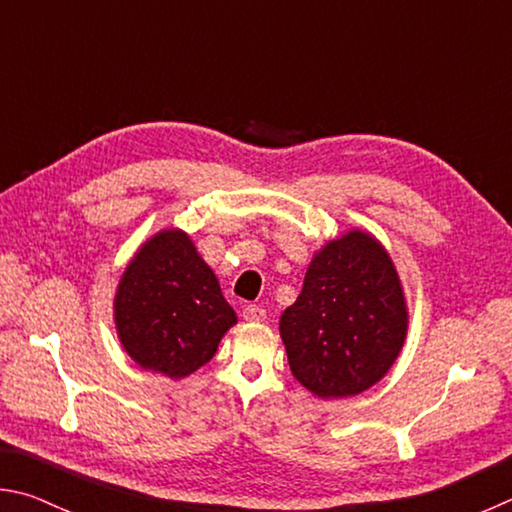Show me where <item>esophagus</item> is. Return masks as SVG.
Masks as SVG:
<instances>
[{"mask_svg": "<svg viewBox=\"0 0 512 512\" xmlns=\"http://www.w3.org/2000/svg\"><path fill=\"white\" fill-rule=\"evenodd\" d=\"M241 316H244V320H248V323H262L266 318V311L257 305H246L244 311H241Z\"/></svg>", "mask_w": 512, "mask_h": 512, "instance_id": "esophagus-1", "label": "esophagus"}]
</instances>
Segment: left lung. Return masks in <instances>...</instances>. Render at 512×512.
I'll return each mask as SVG.
<instances>
[{
  "mask_svg": "<svg viewBox=\"0 0 512 512\" xmlns=\"http://www.w3.org/2000/svg\"><path fill=\"white\" fill-rule=\"evenodd\" d=\"M406 329L409 309L393 259L361 230L318 250L298 300L280 318L293 377L323 400L375 386L400 357Z\"/></svg>",
  "mask_w": 512,
  "mask_h": 512,
  "instance_id": "obj_1",
  "label": "left lung"
}]
</instances>
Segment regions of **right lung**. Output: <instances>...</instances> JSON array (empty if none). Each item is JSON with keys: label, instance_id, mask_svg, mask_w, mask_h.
I'll return each mask as SVG.
<instances>
[{"label": "right lung", "instance_id": "add662e5", "mask_svg": "<svg viewBox=\"0 0 512 512\" xmlns=\"http://www.w3.org/2000/svg\"><path fill=\"white\" fill-rule=\"evenodd\" d=\"M237 323L219 280L187 232L153 235L128 262L115 293V327L137 366L171 379L192 375L214 357Z\"/></svg>", "mask_w": 512, "mask_h": 512}]
</instances>
